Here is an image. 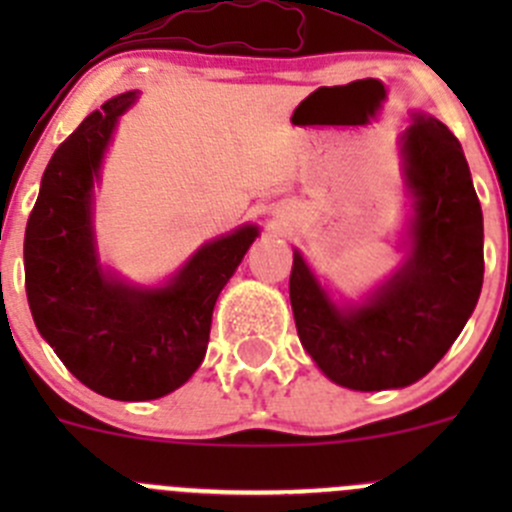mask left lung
<instances>
[{
	"instance_id": "left-lung-1",
	"label": "left lung",
	"mask_w": 512,
	"mask_h": 512,
	"mask_svg": "<svg viewBox=\"0 0 512 512\" xmlns=\"http://www.w3.org/2000/svg\"><path fill=\"white\" fill-rule=\"evenodd\" d=\"M416 215L411 255L366 304L337 309L294 252L289 302L302 347L337 384L401 389L451 349L483 287V213L458 138L431 116L404 133Z\"/></svg>"
}]
</instances>
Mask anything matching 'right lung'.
Instances as JSON below:
<instances>
[{
	"mask_svg": "<svg viewBox=\"0 0 512 512\" xmlns=\"http://www.w3.org/2000/svg\"><path fill=\"white\" fill-rule=\"evenodd\" d=\"M133 101V91L106 101L56 148L24 232V285L36 329L81 384L116 401L160 399L193 376L218 294L257 237V227L245 225L208 242L160 289L103 275L91 188L113 123Z\"/></svg>",
	"mask_w": 512,
	"mask_h": 512,
	"instance_id": "1",
	"label": "right lung"
}]
</instances>
